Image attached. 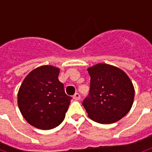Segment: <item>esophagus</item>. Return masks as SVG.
<instances>
[{"mask_svg":"<svg viewBox=\"0 0 152 152\" xmlns=\"http://www.w3.org/2000/svg\"><path fill=\"white\" fill-rule=\"evenodd\" d=\"M73 99H74V100H80V95L78 93H76V94L73 95Z\"/></svg>","mask_w":152,"mask_h":152,"instance_id":"1","label":"esophagus"}]
</instances>
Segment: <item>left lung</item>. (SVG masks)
I'll use <instances>...</instances> for the list:
<instances>
[{"mask_svg": "<svg viewBox=\"0 0 152 152\" xmlns=\"http://www.w3.org/2000/svg\"><path fill=\"white\" fill-rule=\"evenodd\" d=\"M90 76L89 95L83 106L92 121L112 124L130 111L134 87L123 70L107 63H99L88 69Z\"/></svg>", "mask_w": 152, "mask_h": 152, "instance_id": "1", "label": "left lung"}]
</instances>
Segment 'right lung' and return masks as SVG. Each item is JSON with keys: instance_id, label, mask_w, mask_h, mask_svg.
Here are the masks:
<instances>
[{"instance_id": "add662e5", "label": "right lung", "mask_w": 152, "mask_h": 152, "mask_svg": "<svg viewBox=\"0 0 152 152\" xmlns=\"http://www.w3.org/2000/svg\"><path fill=\"white\" fill-rule=\"evenodd\" d=\"M60 69L51 65L38 66L28 73L18 92V105L28 124L39 129H52L65 118L72 97L58 80Z\"/></svg>"}]
</instances>
